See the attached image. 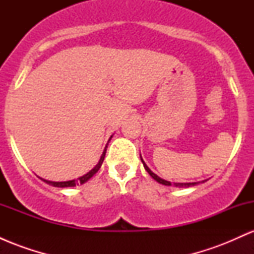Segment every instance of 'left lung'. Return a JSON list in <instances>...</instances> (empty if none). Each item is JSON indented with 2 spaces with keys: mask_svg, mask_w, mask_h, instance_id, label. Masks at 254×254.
I'll list each match as a JSON object with an SVG mask.
<instances>
[{
  "mask_svg": "<svg viewBox=\"0 0 254 254\" xmlns=\"http://www.w3.org/2000/svg\"><path fill=\"white\" fill-rule=\"evenodd\" d=\"M141 161H142V164H143V166H144L145 171H147L148 173L150 174V177L153 178L154 180H156L157 183L162 184V185H167V186L174 185V186H177V188H190V186H194V185H197V184H198V183H174V184H172L171 182H167V180L161 179V178L157 177L155 173H153V172H151V171L149 170V167H148V166L145 165V162L143 161V159H142V157H141ZM203 183H204V180H203Z\"/></svg>",
  "mask_w": 254,
  "mask_h": 254,
  "instance_id": "1",
  "label": "left lung"
}]
</instances>
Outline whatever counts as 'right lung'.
<instances>
[{
	"instance_id": "add662e5",
	"label": "right lung",
	"mask_w": 254,
	"mask_h": 254,
	"mask_svg": "<svg viewBox=\"0 0 254 254\" xmlns=\"http://www.w3.org/2000/svg\"><path fill=\"white\" fill-rule=\"evenodd\" d=\"M106 148H107V145H106ZM106 148H105L103 155H101L100 160H99V162L97 164V166H95V167L93 168V170H90L87 174H84V176L78 178V179H76V180H69V182H50V180H45V179H43V180L46 184H50V185L56 186V188H72V186H76V185H78V184L86 183L87 180H89L90 178H92L95 173H97V172L99 171V168H100L101 165H103V161H104V159H105V154H106Z\"/></svg>"
}]
</instances>
